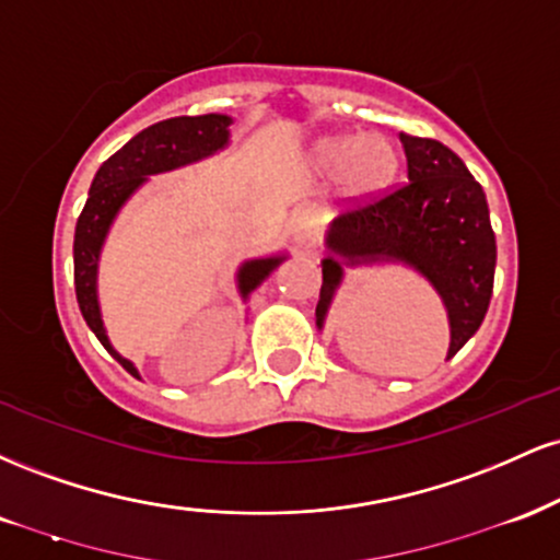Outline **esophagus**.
<instances>
[{
    "instance_id": "obj_1",
    "label": "esophagus",
    "mask_w": 560,
    "mask_h": 560,
    "mask_svg": "<svg viewBox=\"0 0 560 560\" xmlns=\"http://www.w3.org/2000/svg\"><path fill=\"white\" fill-rule=\"evenodd\" d=\"M289 229H292V240L298 247L302 249H311L313 244L318 240V215L313 208H302L298 213L292 215V223H289Z\"/></svg>"
}]
</instances>
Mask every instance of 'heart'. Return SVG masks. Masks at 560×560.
Returning <instances> with one entry per match:
<instances>
[{
	"mask_svg": "<svg viewBox=\"0 0 560 560\" xmlns=\"http://www.w3.org/2000/svg\"><path fill=\"white\" fill-rule=\"evenodd\" d=\"M318 163L339 173L350 195H374L397 173V150L387 137L365 133L358 139H326L318 144Z\"/></svg>",
	"mask_w": 560,
	"mask_h": 560,
	"instance_id": "1",
	"label": "heart"
}]
</instances>
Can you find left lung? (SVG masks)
Segmentation results:
<instances>
[{"label":"left lung","mask_w":560,"mask_h":560,"mask_svg":"<svg viewBox=\"0 0 560 560\" xmlns=\"http://www.w3.org/2000/svg\"><path fill=\"white\" fill-rule=\"evenodd\" d=\"M408 182L376 197L355 199L331 223L329 247L350 262L402 260L419 268L442 294L450 316L447 358L477 334L492 298L494 231L485 191L464 160L442 141L400 133ZM342 281L337 258L324 260L316 307L324 324Z\"/></svg>","instance_id":"obj_1"}]
</instances>
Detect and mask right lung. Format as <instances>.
Returning <instances> with one entry per match:
<instances>
[{
  "mask_svg": "<svg viewBox=\"0 0 560 560\" xmlns=\"http://www.w3.org/2000/svg\"><path fill=\"white\" fill-rule=\"evenodd\" d=\"M226 115H178V118L160 120V124L144 128L137 133L124 150L115 152L96 171L89 199L83 205L79 223H75L73 240V276H75V300H79L81 316L89 329L96 334L105 350L118 361L131 376H139L137 369L120 358L107 342L105 326L100 318V305H96V262H100V249L105 242L107 229H110L115 213L120 205L131 197V191L152 173H163L178 165L195 163V160L213 155L229 141ZM284 258H266L244 262L240 271V292L247 298L255 287L266 279Z\"/></svg>",
  "mask_w": 560,
  "mask_h": 560,
  "instance_id": "add662e5",
  "label": "right lung"
}]
</instances>
